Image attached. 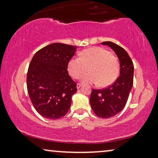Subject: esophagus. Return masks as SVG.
<instances>
[{"instance_id": "obj_1", "label": "esophagus", "mask_w": 158, "mask_h": 158, "mask_svg": "<svg viewBox=\"0 0 158 158\" xmlns=\"http://www.w3.org/2000/svg\"><path fill=\"white\" fill-rule=\"evenodd\" d=\"M81 87V84H80V83H78L77 85V89H79V88H80Z\"/></svg>"}]
</instances>
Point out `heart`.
I'll return each mask as SVG.
<instances>
[{"label":"heart","instance_id":"b5f03b06","mask_svg":"<svg viewBox=\"0 0 158 158\" xmlns=\"http://www.w3.org/2000/svg\"><path fill=\"white\" fill-rule=\"evenodd\" d=\"M81 77L83 83L98 84L107 87L115 81L119 74L120 66L118 58L102 48L93 47L82 50L80 58H72L69 61L68 71L73 79Z\"/></svg>","mask_w":158,"mask_h":158}]
</instances>
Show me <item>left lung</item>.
I'll return each mask as SVG.
<instances>
[{"instance_id":"obj_1","label":"left lung","mask_w":158,"mask_h":158,"mask_svg":"<svg viewBox=\"0 0 158 158\" xmlns=\"http://www.w3.org/2000/svg\"><path fill=\"white\" fill-rule=\"evenodd\" d=\"M117 55L120 63V76L112 85L103 89H92L89 102L94 113L108 118L123 110L127 103L134 81V64L127 52L112 42H103Z\"/></svg>"}]
</instances>
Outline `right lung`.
<instances>
[{
	"mask_svg": "<svg viewBox=\"0 0 158 158\" xmlns=\"http://www.w3.org/2000/svg\"><path fill=\"white\" fill-rule=\"evenodd\" d=\"M77 48L64 43L50 44L34 55L29 64L27 91L34 108L45 118H60L70 108L77 89L67 68Z\"/></svg>",
	"mask_w": 158,
	"mask_h": 158,
	"instance_id": "1",
	"label": "right lung"
}]
</instances>
